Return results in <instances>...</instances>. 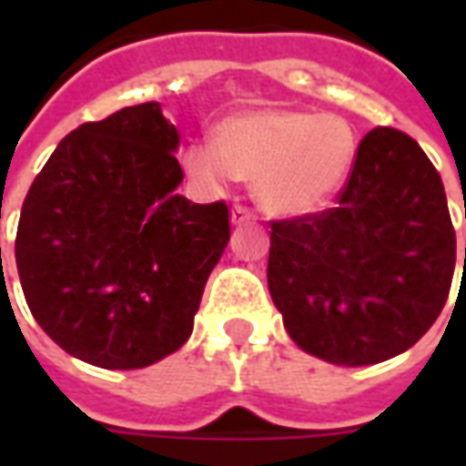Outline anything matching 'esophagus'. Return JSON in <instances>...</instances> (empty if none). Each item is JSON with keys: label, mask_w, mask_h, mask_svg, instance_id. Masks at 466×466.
<instances>
[{"label": "esophagus", "mask_w": 466, "mask_h": 466, "mask_svg": "<svg viewBox=\"0 0 466 466\" xmlns=\"http://www.w3.org/2000/svg\"><path fill=\"white\" fill-rule=\"evenodd\" d=\"M257 214L249 209V207H244V204H234L232 207V224H244V222H252Z\"/></svg>", "instance_id": "esophagus-1"}]
</instances>
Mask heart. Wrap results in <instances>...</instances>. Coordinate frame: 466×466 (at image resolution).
Masks as SVG:
<instances>
[{"label":"heart","instance_id":"b5f03b06","mask_svg":"<svg viewBox=\"0 0 466 466\" xmlns=\"http://www.w3.org/2000/svg\"><path fill=\"white\" fill-rule=\"evenodd\" d=\"M357 159V134L342 116L259 106L224 116L214 142L197 139L182 154L184 172L224 192L254 179L257 202L277 217H302L332 199Z\"/></svg>","mask_w":466,"mask_h":466}]
</instances>
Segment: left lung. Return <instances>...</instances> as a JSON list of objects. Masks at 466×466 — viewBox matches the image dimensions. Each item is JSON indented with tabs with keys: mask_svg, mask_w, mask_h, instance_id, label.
<instances>
[{
	"mask_svg": "<svg viewBox=\"0 0 466 466\" xmlns=\"http://www.w3.org/2000/svg\"><path fill=\"white\" fill-rule=\"evenodd\" d=\"M269 237L274 307L297 347L324 361L364 367L397 357L450 297L457 237L444 184L400 129L361 139L332 209L277 219Z\"/></svg>",
	"mask_w": 466,
	"mask_h": 466,
	"instance_id": "obj_1",
	"label": "left lung"
}]
</instances>
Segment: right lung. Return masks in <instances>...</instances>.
<instances>
[{"instance_id":"1","label":"right lung","mask_w":466,"mask_h":466,"mask_svg":"<svg viewBox=\"0 0 466 466\" xmlns=\"http://www.w3.org/2000/svg\"><path fill=\"white\" fill-rule=\"evenodd\" d=\"M177 147L157 102L124 106L66 134L26 192L15 242L25 299L86 364L142 370L192 334L229 209L177 194Z\"/></svg>"}]
</instances>
